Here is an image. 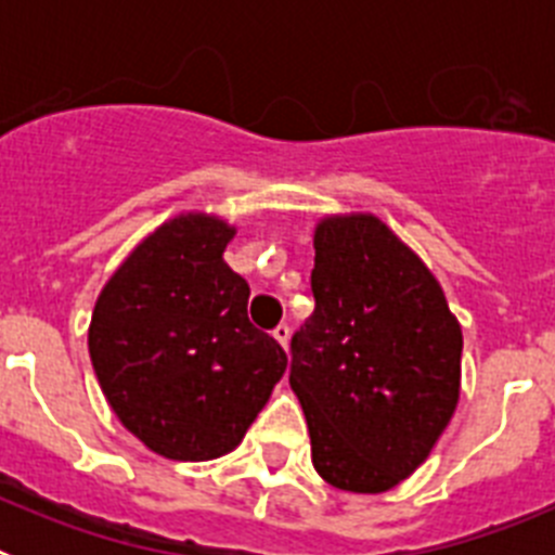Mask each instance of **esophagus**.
<instances>
[{
	"mask_svg": "<svg viewBox=\"0 0 555 555\" xmlns=\"http://www.w3.org/2000/svg\"><path fill=\"white\" fill-rule=\"evenodd\" d=\"M272 336L278 338V341H281L283 347H288V336H292V327H288L286 322H281V325H278V327H274V331H272Z\"/></svg>",
	"mask_w": 555,
	"mask_h": 555,
	"instance_id": "obj_1",
	"label": "esophagus"
}]
</instances>
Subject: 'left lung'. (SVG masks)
I'll list each match as a JSON object with an SVG mask.
<instances>
[{"label": "left lung", "mask_w": 555, "mask_h": 555, "mask_svg": "<svg viewBox=\"0 0 555 555\" xmlns=\"http://www.w3.org/2000/svg\"><path fill=\"white\" fill-rule=\"evenodd\" d=\"M313 249L317 308L288 366L313 469L345 492H389L453 416L461 327L430 269L372 214L322 219Z\"/></svg>", "instance_id": "1"}]
</instances>
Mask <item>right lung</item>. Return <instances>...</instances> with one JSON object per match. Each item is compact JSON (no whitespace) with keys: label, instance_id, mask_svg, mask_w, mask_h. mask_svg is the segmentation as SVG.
<instances>
[{"label":"right lung","instance_id":"obj_1","mask_svg":"<svg viewBox=\"0 0 555 555\" xmlns=\"http://www.w3.org/2000/svg\"><path fill=\"white\" fill-rule=\"evenodd\" d=\"M233 233L208 214L160 224L94 306L88 352L102 395L164 459L230 453L286 372L283 347L249 322L247 281L222 258Z\"/></svg>","mask_w":555,"mask_h":555}]
</instances>
